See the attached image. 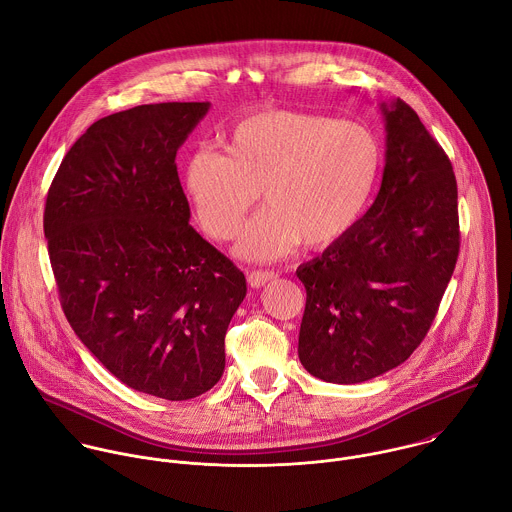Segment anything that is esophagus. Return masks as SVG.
<instances>
[{
    "label": "esophagus",
    "instance_id": "esophagus-1",
    "mask_svg": "<svg viewBox=\"0 0 512 512\" xmlns=\"http://www.w3.org/2000/svg\"><path fill=\"white\" fill-rule=\"evenodd\" d=\"M273 279H277L275 271H251L249 277H247V281L253 289H259V287H263L265 283H269Z\"/></svg>",
    "mask_w": 512,
    "mask_h": 512
}]
</instances>
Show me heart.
<instances>
[{
	"mask_svg": "<svg viewBox=\"0 0 512 512\" xmlns=\"http://www.w3.org/2000/svg\"><path fill=\"white\" fill-rule=\"evenodd\" d=\"M225 151L197 149L183 189L203 231L233 239L261 189L269 203L247 225L237 255L277 261L301 243L325 249L365 213L383 165L373 127L301 109H261L225 135Z\"/></svg>",
	"mask_w": 512,
	"mask_h": 512,
	"instance_id": "obj_1",
	"label": "heart"
}]
</instances>
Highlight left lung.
<instances>
[{"label": "left lung", "mask_w": 512, "mask_h": 512, "mask_svg": "<svg viewBox=\"0 0 512 512\" xmlns=\"http://www.w3.org/2000/svg\"><path fill=\"white\" fill-rule=\"evenodd\" d=\"M387 131L377 199L323 255L297 269L307 303L301 365L317 379H375L421 345L459 257L453 165L413 107L381 103Z\"/></svg>", "instance_id": "8db88e82"}]
</instances>
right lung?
<instances>
[{"label":"right lung","mask_w":512,"mask_h":512,"mask_svg":"<svg viewBox=\"0 0 512 512\" xmlns=\"http://www.w3.org/2000/svg\"><path fill=\"white\" fill-rule=\"evenodd\" d=\"M207 101L137 105L95 121L47 191L43 233L63 313L127 387L187 401L225 369L245 275L189 225L177 149Z\"/></svg>","instance_id":"1"}]
</instances>
